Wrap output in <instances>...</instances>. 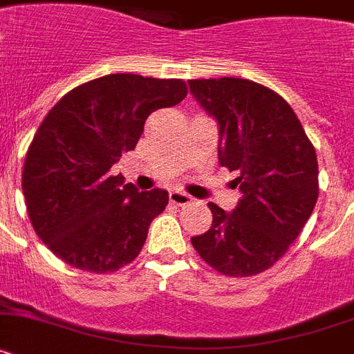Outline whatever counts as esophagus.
Here are the masks:
<instances>
[{"mask_svg": "<svg viewBox=\"0 0 354 354\" xmlns=\"http://www.w3.org/2000/svg\"><path fill=\"white\" fill-rule=\"evenodd\" d=\"M169 201L173 203V205H178V207H185V205H189L192 201V198L189 194H185V192L173 190V192H169Z\"/></svg>", "mask_w": 354, "mask_h": 354, "instance_id": "1", "label": "esophagus"}]
</instances>
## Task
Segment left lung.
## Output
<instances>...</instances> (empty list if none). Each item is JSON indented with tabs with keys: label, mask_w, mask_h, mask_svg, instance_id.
<instances>
[{
	"label": "left lung",
	"mask_w": 354,
	"mask_h": 354,
	"mask_svg": "<svg viewBox=\"0 0 354 354\" xmlns=\"http://www.w3.org/2000/svg\"><path fill=\"white\" fill-rule=\"evenodd\" d=\"M189 87L219 122V162L239 173L242 192L232 214L208 203L210 230L190 242L221 274H260L287 253L317 203L315 147L290 104L266 85L224 76Z\"/></svg>",
	"instance_id": "1"
}]
</instances>
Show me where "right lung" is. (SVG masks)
Here are the masks:
<instances>
[{"label": "right lung", "mask_w": 354, "mask_h": 354, "mask_svg": "<svg viewBox=\"0 0 354 354\" xmlns=\"http://www.w3.org/2000/svg\"><path fill=\"white\" fill-rule=\"evenodd\" d=\"M185 96L183 80L118 73L78 85L49 110L21 181L33 230L60 260L104 274L139 257L169 194L139 192L110 169L133 151L149 113Z\"/></svg>", "instance_id": "1"}]
</instances>
